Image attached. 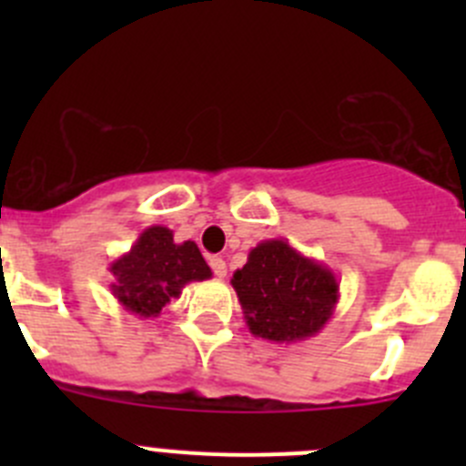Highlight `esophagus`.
Returning <instances> with one entry per match:
<instances>
[{
	"mask_svg": "<svg viewBox=\"0 0 466 466\" xmlns=\"http://www.w3.org/2000/svg\"><path fill=\"white\" fill-rule=\"evenodd\" d=\"M209 266H211V270H214V275L218 277V279H223V277L228 275V263L220 259V257H211Z\"/></svg>",
	"mask_w": 466,
	"mask_h": 466,
	"instance_id": "1",
	"label": "esophagus"
}]
</instances>
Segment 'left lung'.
<instances>
[{"instance_id": "obj_1", "label": "left lung", "mask_w": 466, "mask_h": 466, "mask_svg": "<svg viewBox=\"0 0 466 466\" xmlns=\"http://www.w3.org/2000/svg\"><path fill=\"white\" fill-rule=\"evenodd\" d=\"M232 289L252 336L286 345L316 336L331 320L340 298L331 268L284 238L252 248L246 266L232 275Z\"/></svg>"}]
</instances>
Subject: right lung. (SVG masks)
<instances>
[{
	"mask_svg": "<svg viewBox=\"0 0 466 466\" xmlns=\"http://www.w3.org/2000/svg\"><path fill=\"white\" fill-rule=\"evenodd\" d=\"M115 281L110 293L126 311L157 318L171 299L180 298L191 281H205L211 268L194 241L176 243L164 225H150L126 255L110 263Z\"/></svg>",
	"mask_w": 466,
	"mask_h": 466,
	"instance_id": "add662e5",
	"label": "right lung"
}]
</instances>
